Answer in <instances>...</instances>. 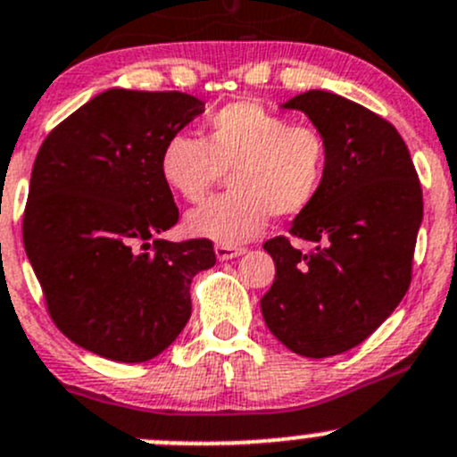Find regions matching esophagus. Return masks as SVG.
<instances>
[{
    "label": "esophagus",
    "mask_w": 457,
    "mask_h": 457,
    "mask_svg": "<svg viewBox=\"0 0 457 457\" xmlns=\"http://www.w3.org/2000/svg\"><path fill=\"white\" fill-rule=\"evenodd\" d=\"M214 252H216V258H219V261H229V258H237V256L245 254V247L223 245V243H219V245H214Z\"/></svg>",
    "instance_id": "1"
}]
</instances>
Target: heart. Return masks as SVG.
I'll return each mask as SVG.
<instances>
[{
	"label": "heart",
	"mask_w": 457,
	"mask_h": 457,
	"mask_svg": "<svg viewBox=\"0 0 457 457\" xmlns=\"http://www.w3.org/2000/svg\"><path fill=\"white\" fill-rule=\"evenodd\" d=\"M327 139L310 123H289L254 101H234L207 114L203 139L170 137L159 170L181 199L199 203L232 172L234 192L187 214V229L223 245L258 237L271 214L305 212L325 183Z\"/></svg>",
	"instance_id": "obj_1"
}]
</instances>
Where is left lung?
<instances>
[{"label": "left lung", "instance_id": "8db88e82", "mask_svg": "<svg viewBox=\"0 0 457 457\" xmlns=\"http://www.w3.org/2000/svg\"><path fill=\"white\" fill-rule=\"evenodd\" d=\"M285 108L312 119L329 161L320 195L289 228L294 238L316 243L314 250H296L289 237L262 245L276 278L261 312L285 347L327 358L370 338L407 294L422 187L403 137L365 105L310 90Z\"/></svg>", "mask_w": 457, "mask_h": 457}]
</instances>
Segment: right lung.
<instances>
[{
  "mask_svg": "<svg viewBox=\"0 0 457 457\" xmlns=\"http://www.w3.org/2000/svg\"><path fill=\"white\" fill-rule=\"evenodd\" d=\"M201 112L203 101L186 92L112 87L37 152L26 254L54 325L96 356H159L192 314V278L216 262L207 238H159L179 220L161 150Z\"/></svg>",
  "mask_w": 457,
  "mask_h": 457,
  "instance_id": "right-lung-1",
  "label": "right lung"
}]
</instances>
